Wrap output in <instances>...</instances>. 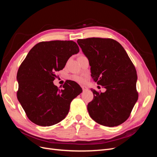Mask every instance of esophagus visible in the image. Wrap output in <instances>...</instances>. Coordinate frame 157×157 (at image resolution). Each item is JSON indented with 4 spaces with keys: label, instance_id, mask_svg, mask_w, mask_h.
<instances>
[{
    "label": "esophagus",
    "instance_id": "esophagus-1",
    "mask_svg": "<svg viewBox=\"0 0 157 157\" xmlns=\"http://www.w3.org/2000/svg\"><path fill=\"white\" fill-rule=\"evenodd\" d=\"M82 89L83 91H87V90H88V88L86 86H82Z\"/></svg>",
    "mask_w": 157,
    "mask_h": 157
}]
</instances>
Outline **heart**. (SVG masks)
I'll return each instance as SVG.
<instances>
[{"instance_id":"b5f03b06","label":"heart","mask_w":157,"mask_h":157,"mask_svg":"<svg viewBox=\"0 0 157 157\" xmlns=\"http://www.w3.org/2000/svg\"><path fill=\"white\" fill-rule=\"evenodd\" d=\"M73 79L75 81L77 82L80 84L85 83L86 81V77H84V76H78V75H74L73 77Z\"/></svg>"}]
</instances>
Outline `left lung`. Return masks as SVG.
Returning a JSON list of instances; mask_svg holds the SVG:
<instances>
[{
  "label": "left lung",
  "mask_w": 157,
  "mask_h": 157,
  "mask_svg": "<svg viewBox=\"0 0 157 157\" xmlns=\"http://www.w3.org/2000/svg\"><path fill=\"white\" fill-rule=\"evenodd\" d=\"M77 43L89 61L92 78L106 89L103 93L92 90L94 99L87 107L90 117L105 126L122 124L138 99L134 64L113 39L94 37L78 39Z\"/></svg>",
  "instance_id": "8db88e82"
}]
</instances>
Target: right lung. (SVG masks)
<instances>
[{
    "instance_id": "right-lung-1",
    "label": "right lung",
    "mask_w": 157,
    "mask_h": 157,
    "mask_svg": "<svg viewBox=\"0 0 157 157\" xmlns=\"http://www.w3.org/2000/svg\"><path fill=\"white\" fill-rule=\"evenodd\" d=\"M79 48L72 40L40 42L29 51L17 73V97L29 119L50 126L67 116L73 99L82 92L79 85L67 80L60 90L54 84L55 72L63 69Z\"/></svg>"
}]
</instances>
